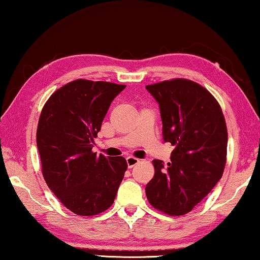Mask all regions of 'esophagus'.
Returning <instances> with one entry per match:
<instances>
[{
	"label": "esophagus",
	"mask_w": 260,
	"mask_h": 260,
	"mask_svg": "<svg viewBox=\"0 0 260 260\" xmlns=\"http://www.w3.org/2000/svg\"><path fill=\"white\" fill-rule=\"evenodd\" d=\"M126 162H127V166H128V168H133V167L137 166L140 160L138 158L133 157V156H128V157L126 158Z\"/></svg>",
	"instance_id": "34e87169"
}]
</instances>
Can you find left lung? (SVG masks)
<instances>
[{
  "instance_id": "1",
  "label": "left lung",
  "mask_w": 260,
  "mask_h": 260,
  "mask_svg": "<svg viewBox=\"0 0 260 260\" xmlns=\"http://www.w3.org/2000/svg\"><path fill=\"white\" fill-rule=\"evenodd\" d=\"M158 103L163 140L175 146L171 163L154 159L147 199L169 215L191 212L223 174L228 133L219 103L204 86L183 78L147 85Z\"/></svg>"
}]
</instances>
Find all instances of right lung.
<instances>
[{
    "label": "right lung",
    "mask_w": 260,
    "mask_h": 260,
    "mask_svg": "<svg viewBox=\"0 0 260 260\" xmlns=\"http://www.w3.org/2000/svg\"><path fill=\"white\" fill-rule=\"evenodd\" d=\"M125 88L76 80L57 89L41 111L37 147L45 182L77 215L91 216L110 208L125 176V158L92 151L111 103Z\"/></svg>",
    "instance_id": "right-lung-1"
}]
</instances>
